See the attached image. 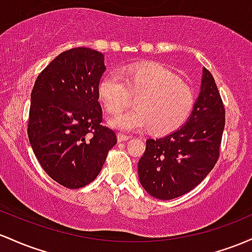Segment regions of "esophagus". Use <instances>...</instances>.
<instances>
[{"label":"esophagus","mask_w":252,"mask_h":252,"mask_svg":"<svg viewBox=\"0 0 252 252\" xmlns=\"http://www.w3.org/2000/svg\"><path fill=\"white\" fill-rule=\"evenodd\" d=\"M131 139V137H128V135H125L123 133H118V141L119 143H123V141H127Z\"/></svg>","instance_id":"1"}]
</instances>
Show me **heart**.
Masks as SVG:
<instances>
[{
    "label": "heart",
    "mask_w": 252,
    "mask_h": 252,
    "mask_svg": "<svg viewBox=\"0 0 252 252\" xmlns=\"http://www.w3.org/2000/svg\"><path fill=\"white\" fill-rule=\"evenodd\" d=\"M98 97L108 112L126 107L131 96L139 95L137 108L109 119V125L121 132L151 127L157 134L170 133L182 126L194 107V93L169 67L156 63L134 64L120 71H111L98 82Z\"/></svg>",
    "instance_id": "1"
}]
</instances>
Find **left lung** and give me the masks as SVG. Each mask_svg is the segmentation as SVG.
Returning <instances> with one entry per match:
<instances>
[{"label": "left lung", "mask_w": 252, "mask_h": 252, "mask_svg": "<svg viewBox=\"0 0 252 252\" xmlns=\"http://www.w3.org/2000/svg\"><path fill=\"white\" fill-rule=\"evenodd\" d=\"M225 109L212 73L202 69L201 86L193 111L176 131L146 140L138 162L140 185L151 196L171 200L196 187L219 157Z\"/></svg>", "instance_id": "1"}]
</instances>
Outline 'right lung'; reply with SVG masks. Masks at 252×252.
Returning <instances> with one entry per match:
<instances>
[{
  "label": "right lung",
  "instance_id": "1",
  "mask_svg": "<svg viewBox=\"0 0 252 252\" xmlns=\"http://www.w3.org/2000/svg\"><path fill=\"white\" fill-rule=\"evenodd\" d=\"M104 71L102 53L76 47L42 70L31 94V146L46 174L66 188L93 182L117 144L114 131L101 125L97 87Z\"/></svg>",
  "mask_w": 252,
  "mask_h": 252
}]
</instances>
